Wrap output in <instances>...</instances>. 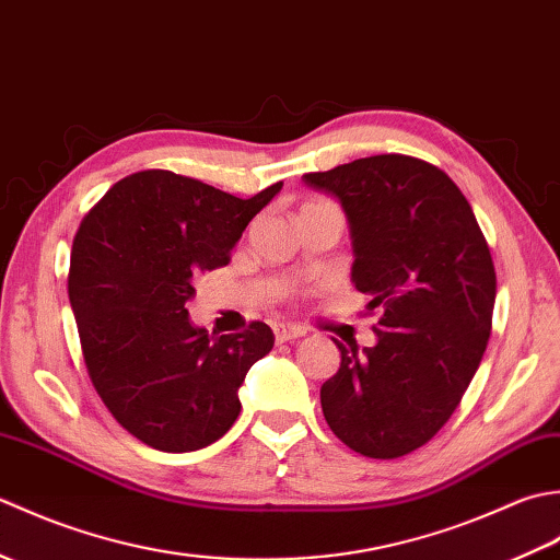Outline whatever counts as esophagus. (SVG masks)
Listing matches in <instances>:
<instances>
[{
    "label": "esophagus",
    "mask_w": 560,
    "mask_h": 560,
    "mask_svg": "<svg viewBox=\"0 0 560 560\" xmlns=\"http://www.w3.org/2000/svg\"><path fill=\"white\" fill-rule=\"evenodd\" d=\"M273 337H277L279 343L293 341V339L305 337V329L303 327H295V325H289V323H279V325H273Z\"/></svg>",
    "instance_id": "34e87169"
}]
</instances>
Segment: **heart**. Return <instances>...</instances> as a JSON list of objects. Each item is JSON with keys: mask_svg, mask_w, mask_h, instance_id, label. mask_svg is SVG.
Listing matches in <instances>:
<instances>
[{"mask_svg": "<svg viewBox=\"0 0 560 560\" xmlns=\"http://www.w3.org/2000/svg\"><path fill=\"white\" fill-rule=\"evenodd\" d=\"M327 207H335L331 201L327 199H307L301 205V211L299 213H305V211H315V209H327Z\"/></svg>", "mask_w": 560, "mask_h": 560, "instance_id": "obj_1", "label": "heart"}]
</instances>
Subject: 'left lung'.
Segmentation results:
<instances>
[{
    "label": "left lung",
    "mask_w": 560,
    "mask_h": 560,
    "mask_svg": "<svg viewBox=\"0 0 560 560\" xmlns=\"http://www.w3.org/2000/svg\"><path fill=\"white\" fill-rule=\"evenodd\" d=\"M351 225L353 283L380 311L377 343L337 347L319 389L343 445L395 459L425 445L455 413L491 335L495 269L462 189L433 163L383 153L305 173Z\"/></svg>",
    "instance_id": "8db88e82"
}]
</instances>
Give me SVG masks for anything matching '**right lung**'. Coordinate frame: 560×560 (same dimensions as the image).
Masks as SVG:
<instances>
[{
    "mask_svg": "<svg viewBox=\"0 0 560 560\" xmlns=\"http://www.w3.org/2000/svg\"><path fill=\"white\" fill-rule=\"evenodd\" d=\"M281 185L241 199L151 168L122 177L83 217L67 277L83 363L115 421L144 445L207 447L241 413L237 387L273 331L249 323L213 337L189 325L185 305Z\"/></svg>",
    "mask_w": 560,
    "mask_h": 560,
    "instance_id": "1",
    "label": "right lung"
}]
</instances>
